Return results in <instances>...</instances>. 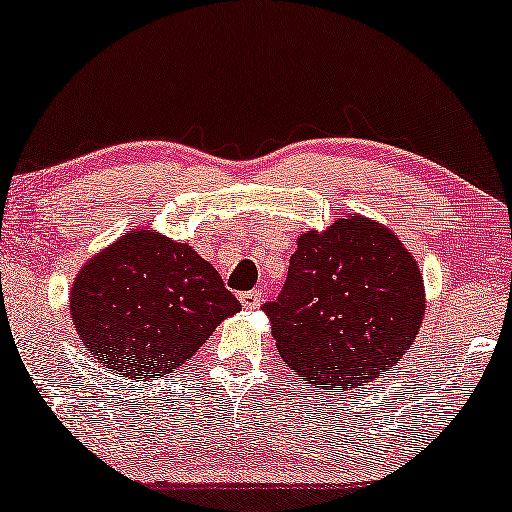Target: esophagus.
I'll return each mask as SVG.
<instances>
[{"instance_id": "34e87169", "label": "esophagus", "mask_w": 512, "mask_h": 512, "mask_svg": "<svg viewBox=\"0 0 512 512\" xmlns=\"http://www.w3.org/2000/svg\"><path fill=\"white\" fill-rule=\"evenodd\" d=\"M240 300H242L244 310H256V307L261 305V293H258V291H247V293H242Z\"/></svg>"}]
</instances>
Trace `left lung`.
Here are the masks:
<instances>
[{"label":"left lung","mask_w":512,"mask_h":512,"mask_svg":"<svg viewBox=\"0 0 512 512\" xmlns=\"http://www.w3.org/2000/svg\"><path fill=\"white\" fill-rule=\"evenodd\" d=\"M263 310L279 356L303 380L363 387L415 342L424 279L389 228L352 216L298 237L282 293Z\"/></svg>","instance_id":"1"}]
</instances>
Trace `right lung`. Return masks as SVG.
<instances>
[{"mask_svg":"<svg viewBox=\"0 0 512 512\" xmlns=\"http://www.w3.org/2000/svg\"><path fill=\"white\" fill-rule=\"evenodd\" d=\"M69 307L97 361L149 380L191 359L242 305L188 244L130 230L83 265Z\"/></svg>","mask_w":512,"mask_h":512,"instance_id":"right-lung-1","label":"right lung"}]
</instances>
